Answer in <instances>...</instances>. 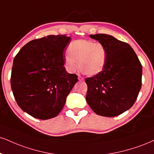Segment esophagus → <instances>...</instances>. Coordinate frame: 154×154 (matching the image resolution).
<instances>
[{"label": "esophagus", "instance_id": "obj_1", "mask_svg": "<svg viewBox=\"0 0 154 154\" xmlns=\"http://www.w3.org/2000/svg\"><path fill=\"white\" fill-rule=\"evenodd\" d=\"M78 79L79 81H82V80H84V78H83V77H82V76H78Z\"/></svg>", "mask_w": 154, "mask_h": 154}]
</instances>
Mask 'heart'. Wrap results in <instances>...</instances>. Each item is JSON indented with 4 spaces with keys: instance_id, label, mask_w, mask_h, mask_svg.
I'll use <instances>...</instances> for the list:
<instances>
[{
    "instance_id": "heart-1",
    "label": "heart",
    "mask_w": 154,
    "mask_h": 154,
    "mask_svg": "<svg viewBox=\"0 0 154 154\" xmlns=\"http://www.w3.org/2000/svg\"><path fill=\"white\" fill-rule=\"evenodd\" d=\"M65 56V65L69 72L78 67L86 75H98L104 69L107 60V51L100 42L88 39L72 42Z\"/></svg>"
}]
</instances>
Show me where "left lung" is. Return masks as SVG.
Wrapping results in <instances>:
<instances>
[{"mask_svg": "<svg viewBox=\"0 0 154 154\" xmlns=\"http://www.w3.org/2000/svg\"><path fill=\"white\" fill-rule=\"evenodd\" d=\"M105 46L107 60L100 73L87 77L86 101L96 114L115 117L130 109L142 85V65L128 44L107 34L90 35Z\"/></svg>", "mask_w": 154, "mask_h": 154, "instance_id": "1", "label": "left lung"}]
</instances>
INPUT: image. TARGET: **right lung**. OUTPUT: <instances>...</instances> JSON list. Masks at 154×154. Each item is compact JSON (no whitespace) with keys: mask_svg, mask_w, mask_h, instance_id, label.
Listing matches in <instances>:
<instances>
[{"mask_svg":"<svg viewBox=\"0 0 154 154\" xmlns=\"http://www.w3.org/2000/svg\"><path fill=\"white\" fill-rule=\"evenodd\" d=\"M71 38L49 35L29 42L14 59L11 85L18 106L32 117L47 120L62 110L77 75L66 72L63 51Z\"/></svg>","mask_w":154,"mask_h":154,"instance_id":"add662e5","label":"right lung"}]
</instances>
